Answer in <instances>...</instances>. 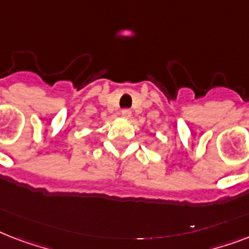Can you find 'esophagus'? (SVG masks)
<instances>
[{
	"instance_id": "1",
	"label": "esophagus",
	"mask_w": 249,
	"mask_h": 249,
	"mask_svg": "<svg viewBox=\"0 0 249 249\" xmlns=\"http://www.w3.org/2000/svg\"><path fill=\"white\" fill-rule=\"evenodd\" d=\"M121 116L124 117V119H130V117H132V111L128 108L123 109V111H121Z\"/></svg>"
}]
</instances>
